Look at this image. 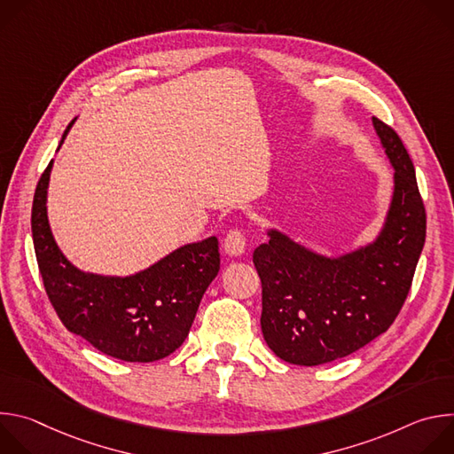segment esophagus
I'll list each match as a JSON object with an SVG mask.
<instances>
[{
	"instance_id": "obj_1",
	"label": "esophagus",
	"mask_w": 454,
	"mask_h": 454,
	"mask_svg": "<svg viewBox=\"0 0 454 454\" xmlns=\"http://www.w3.org/2000/svg\"><path fill=\"white\" fill-rule=\"evenodd\" d=\"M246 249V237L242 231L239 230H231L228 231L226 239H224V253L230 256H240Z\"/></svg>"
}]
</instances>
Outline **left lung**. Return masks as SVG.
I'll return each mask as SVG.
<instances>
[{
    "instance_id": "8db88e82",
    "label": "left lung",
    "mask_w": 454,
    "mask_h": 454,
    "mask_svg": "<svg viewBox=\"0 0 454 454\" xmlns=\"http://www.w3.org/2000/svg\"><path fill=\"white\" fill-rule=\"evenodd\" d=\"M372 125L394 168L392 200L375 237L327 254L270 226V240L253 251L262 334L286 363L317 366L363 348L387 331L410 293L426 212L401 138L375 116Z\"/></svg>"
}]
</instances>
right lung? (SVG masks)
Masks as SVG:
<instances>
[{
	"instance_id": "right-lung-1",
	"label": "right lung",
	"mask_w": 454,
	"mask_h": 454,
	"mask_svg": "<svg viewBox=\"0 0 454 454\" xmlns=\"http://www.w3.org/2000/svg\"><path fill=\"white\" fill-rule=\"evenodd\" d=\"M51 168L53 160L35 188L32 237L46 294L64 327L102 354L127 363L170 356L186 340L201 298L219 273L217 239L179 246L133 275L82 271L60 251L50 228L46 203Z\"/></svg>"
}]
</instances>
